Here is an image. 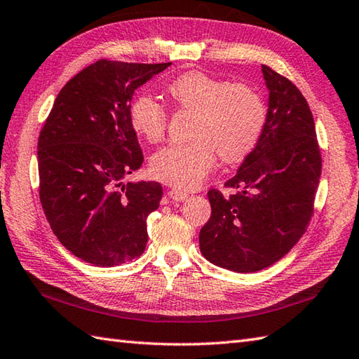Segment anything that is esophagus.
Returning a JSON list of instances; mask_svg holds the SVG:
<instances>
[{
	"mask_svg": "<svg viewBox=\"0 0 359 359\" xmlns=\"http://www.w3.org/2000/svg\"><path fill=\"white\" fill-rule=\"evenodd\" d=\"M167 195H169L170 200L173 201H184L186 198H189V194L186 190H181V189H170L169 192H167Z\"/></svg>",
	"mask_w": 359,
	"mask_h": 359,
	"instance_id": "obj_1",
	"label": "esophagus"
}]
</instances>
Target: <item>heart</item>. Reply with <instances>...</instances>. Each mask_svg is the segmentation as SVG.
<instances>
[{"instance_id":"1","label":"heart","mask_w":359,"mask_h":359,"mask_svg":"<svg viewBox=\"0 0 359 359\" xmlns=\"http://www.w3.org/2000/svg\"><path fill=\"white\" fill-rule=\"evenodd\" d=\"M167 93L178 107L195 112L190 130L194 140L158 150L150 161L155 178L184 190L195 189L213 170L217 152L222 161L233 163L259 140L266 107L249 87L189 72L173 79ZM130 123L142 138L156 142L165 132V109L154 97L141 93L130 104Z\"/></svg>"}]
</instances>
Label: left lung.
<instances>
[{
	"label": "left lung",
	"mask_w": 359,
	"mask_h": 359,
	"mask_svg": "<svg viewBox=\"0 0 359 359\" xmlns=\"http://www.w3.org/2000/svg\"><path fill=\"white\" fill-rule=\"evenodd\" d=\"M269 90L259 140L226 182L229 196L210 190L209 221L200 249L215 266L252 273L275 264L306 232L321 178L312 112L287 78L262 66Z\"/></svg>",
	"instance_id": "left-lung-1"
}]
</instances>
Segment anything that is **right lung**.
Masks as SVG:
<instances>
[{
  "instance_id": "obj_1",
  "label": "right lung",
  "mask_w": 359,
  "mask_h": 359,
  "mask_svg": "<svg viewBox=\"0 0 359 359\" xmlns=\"http://www.w3.org/2000/svg\"><path fill=\"white\" fill-rule=\"evenodd\" d=\"M170 66L101 60L67 81L38 138L39 200L76 258L114 267L141 257L163 187L129 181L144 158L130 123L135 90Z\"/></svg>"
}]
</instances>
